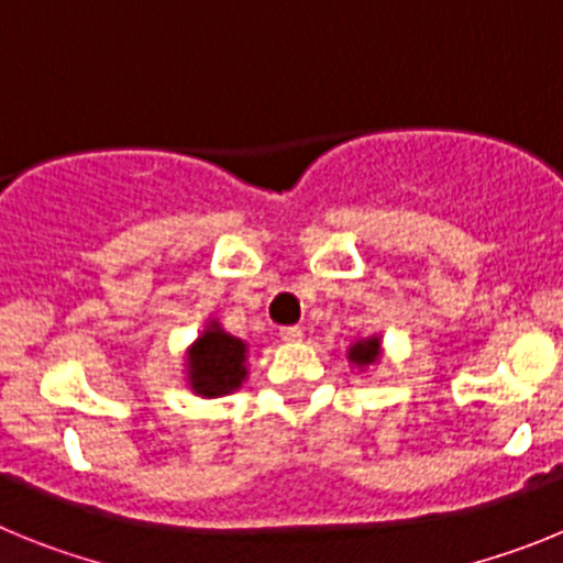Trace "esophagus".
I'll return each instance as SVG.
<instances>
[{
	"mask_svg": "<svg viewBox=\"0 0 563 563\" xmlns=\"http://www.w3.org/2000/svg\"><path fill=\"white\" fill-rule=\"evenodd\" d=\"M278 335H282V341H287V343H298L301 338H305V330H301V327H282V330H278Z\"/></svg>",
	"mask_w": 563,
	"mask_h": 563,
	"instance_id": "1",
	"label": "esophagus"
}]
</instances>
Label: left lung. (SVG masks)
<instances>
[{
	"mask_svg": "<svg viewBox=\"0 0 563 563\" xmlns=\"http://www.w3.org/2000/svg\"><path fill=\"white\" fill-rule=\"evenodd\" d=\"M346 357H350V363H355L357 369H366V366H372V363L380 357V338L377 335L361 338V341L352 343Z\"/></svg>",
	"mask_w": 563,
	"mask_h": 563,
	"instance_id": "obj_1",
	"label": "left lung"
}]
</instances>
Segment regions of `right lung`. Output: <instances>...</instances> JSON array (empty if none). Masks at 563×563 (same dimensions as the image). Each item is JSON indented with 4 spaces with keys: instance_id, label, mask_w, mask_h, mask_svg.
<instances>
[{
    "instance_id": "right-lung-1",
    "label": "right lung",
    "mask_w": 563,
    "mask_h": 563,
    "mask_svg": "<svg viewBox=\"0 0 563 563\" xmlns=\"http://www.w3.org/2000/svg\"><path fill=\"white\" fill-rule=\"evenodd\" d=\"M245 361L247 343L228 335L217 321H208L202 335L188 350V386L200 397L231 395L247 377Z\"/></svg>"
}]
</instances>
